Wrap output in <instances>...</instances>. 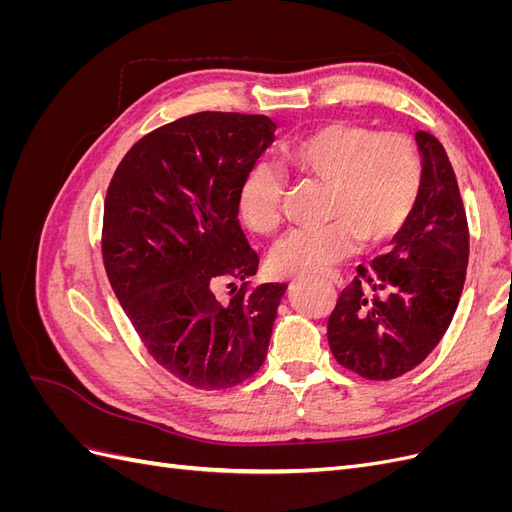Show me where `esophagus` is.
I'll return each instance as SVG.
<instances>
[{
    "label": "esophagus",
    "mask_w": 512,
    "mask_h": 512,
    "mask_svg": "<svg viewBox=\"0 0 512 512\" xmlns=\"http://www.w3.org/2000/svg\"><path fill=\"white\" fill-rule=\"evenodd\" d=\"M329 277V282H333L337 288H344V284H346V280L339 273H331V275H327Z\"/></svg>",
    "instance_id": "esophagus-1"
}]
</instances>
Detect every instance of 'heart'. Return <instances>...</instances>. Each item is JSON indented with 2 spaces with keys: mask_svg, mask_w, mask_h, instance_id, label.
<instances>
[{
  "mask_svg": "<svg viewBox=\"0 0 512 512\" xmlns=\"http://www.w3.org/2000/svg\"><path fill=\"white\" fill-rule=\"evenodd\" d=\"M288 173L327 185L322 218L327 224L294 230L275 247L282 273L327 271L350 256L359 241L378 245L406 224L421 190V158L410 136L371 132L331 121L292 138L280 149ZM284 177L267 164L247 170L239 209L247 228L273 237L284 224Z\"/></svg>",
  "mask_w": 512,
  "mask_h": 512,
  "instance_id": "1",
  "label": "heart"
}]
</instances>
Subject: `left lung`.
Returning a JSON list of instances; mask_svg holds the SVG:
<instances>
[{
	"instance_id": "1",
	"label": "left lung",
	"mask_w": 512,
	"mask_h": 512,
	"mask_svg": "<svg viewBox=\"0 0 512 512\" xmlns=\"http://www.w3.org/2000/svg\"><path fill=\"white\" fill-rule=\"evenodd\" d=\"M423 177L416 205L393 247L356 269L329 316L337 363L367 380H393L440 344L459 305L470 230L455 170L442 143L416 132Z\"/></svg>"
}]
</instances>
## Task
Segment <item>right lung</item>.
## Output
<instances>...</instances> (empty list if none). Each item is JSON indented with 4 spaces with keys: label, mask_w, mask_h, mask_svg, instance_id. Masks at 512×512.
<instances>
[{
    "label": "right lung",
    "mask_w": 512,
    "mask_h": 512,
    "mask_svg": "<svg viewBox=\"0 0 512 512\" xmlns=\"http://www.w3.org/2000/svg\"><path fill=\"white\" fill-rule=\"evenodd\" d=\"M273 130L265 115L181 117L143 136L108 185V282L147 352L194 389H230L267 359L288 284L252 286L258 256L239 224V188ZM220 283L233 288L226 304L214 299Z\"/></svg>",
    "instance_id": "1"
}]
</instances>
